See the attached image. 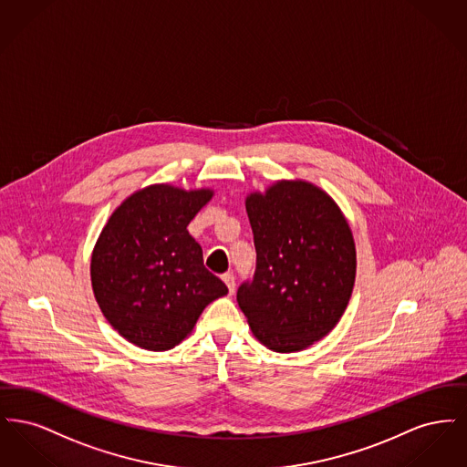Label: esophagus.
<instances>
[{"mask_svg":"<svg viewBox=\"0 0 467 467\" xmlns=\"http://www.w3.org/2000/svg\"><path fill=\"white\" fill-rule=\"evenodd\" d=\"M223 280L225 282V285H227V289H229V294H233L234 289H236V278H234V275L233 273H223Z\"/></svg>","mask_w":467,"mask_h":467,"instance_id":"esophagus-1","label":"esophagus"}]
</instances>
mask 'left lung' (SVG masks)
Returning <instances> with one entry per match:
<instances>
[{
  "instance_id": "obj_1",
  "label": "left lung",
  "mask_w": 467,
  "mask_h": 467,
  "mask_svg": "<svg viewBox=\"0 0 467 467\" xmlns=\"http://www.w3.org/2000/svg\"><path fill=\"white\" fill-rule=\"evenodd\" d=\"M255 271L238 287V305L254 336L290 354L333 331L356 282L354 236L318 187L276 182L246 198Z\"/></svg>"
}]
</instances>
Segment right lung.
I'll return each mask as SVG.
<instances>
[{"instance_id": "right-lung-1", "label": "right lung", "mask_w": 467, "mask_h": 467, "mask_svg": "<svg viewBox=\"0 0 467 467\" xmlns=\"http://www.w3.org/2000/svg\"><path fill=\"white\" fill-rule=\"evenodd\" d=\"M212 196L208 189L150 185L124 201L103 227L90 259L92 290L113 329L136 347L173 348L202 310L227 294L187 231Z\"/></svg>"}]
</instances>
